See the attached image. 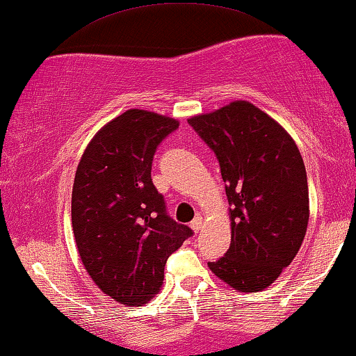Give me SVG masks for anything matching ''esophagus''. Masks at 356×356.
<instances>
[{"label":"esophagus","instance_id":"34e87169","mask_svg":"<svg viewBox=\"0 0 356 356\" xmlns=\"http://www.w3.org/2000/svg\"><path fill=\"white\" fill-rule=\"evenodd\" d=\"M202 225H204L202 216H195V218L191 221V228L194 229V233H199L200 228H202Z\"/></svg>","mask_w":356,"mask_h":356}]
</instances>
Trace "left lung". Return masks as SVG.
I'll use <instances>...</instances> for the list:
<instances>
[{"label":"left lung","instance_id":"left-lung-1","mask_svg":"<svg viewBox=\"0 0 356 356\" xmlns=\"http://www.w3.org/2000/svg\"><path fill=\"white\" fill-rule=\"evenodd\" d=\"M218 159L231 205V244L209 268L239 292L280 277L305 238L310 207L303 159L289 133L249 101L191 117Z\"/></svg>","mask_w":356,"mask_h":356}]
</instances>
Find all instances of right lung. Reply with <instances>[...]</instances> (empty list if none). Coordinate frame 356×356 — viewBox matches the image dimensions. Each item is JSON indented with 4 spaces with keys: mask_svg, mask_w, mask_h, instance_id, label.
Wrapping results in <instances>:
<instances>
[{
    "mask_svg": "<svg viewBox=\"0 0 356 356\" xmlns=\"http://www.w3.org/2000/svg\"><path fill=\"white\" fill-rule=\"evenodd\" d=\"M179 122L130 109L86 146L72 189V228L85 270L99 289L138 307L163 284L167 259L193 229L167 215L154 186L156 149Z\"/></svg>",
    "mask_w": 356,
    "mask_h": 356,
    "instance_id": "add662e5",
    "label": "right lung"
}]
</instances>
